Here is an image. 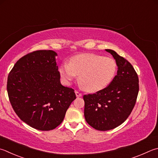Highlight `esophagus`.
<instances>
[{
    "instance_id": "esophagus-1",
    "label": "esophagus",
    "mask_w": 158,
    "mask_h": 158,
    "mask_svg": "<svg viewBox=\"0 0 158 158\" xmlns=\"http://www.w3.org/2000/svg\"><path fill=\"white\" fill-rule=\"evenodd\" d=\"M75 94H76L77 97H80L82 96V94L80 93L79 92H78V91H75Z\"/></svg>"
}]
</instances>
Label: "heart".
Masks as SVG:
<instances>
[{
    "label": "heart",
    "instance_id": "heart-1",
    "mask_svg": "<svg viewBox=\"0 0 158 158\" xmlns=\"http://www.w3.org/2000/svg\"><path fill=\"white\" fill-rule=\"evenodd\" d=\"M115 60L95 54H81L72 57L70 64L65 63L59 68L61 79L69 85L77 75L85 90L95 93L107 87L117 73Z\"/></svg>",
    "mask_w": 158,
    "mask_h": 158
}]
</instances>
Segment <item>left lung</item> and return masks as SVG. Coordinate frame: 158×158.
I'll list each match as a JSON object with an SVG mask.
<instances>
[{
    "label": "left lung",
    "mask_w": 158,
    "mask_h": 158,
    "mask_svg": "<svg viewBox=\"0 0 158 158\" xmlns=\"http://www.w3.org/2000/svg\"><path fill=\"white\" fill-rule=\"evenodd\" d=\"M115 59L117 75L106 88L84 95L85 121L98 131L111 130L130 115L139 92V79L130 63L113 50L106 49Z\"/></svg>",
    "instance_id": "obj_1"
}]
</instances>
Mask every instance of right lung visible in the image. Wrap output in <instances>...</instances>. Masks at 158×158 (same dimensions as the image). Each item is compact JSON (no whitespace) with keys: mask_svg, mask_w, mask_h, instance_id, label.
<instances>
[{"mask_svg":"<svg viewBox=\"0 0 158 158\" xmlns=\"http://www.w3.org/2000/svg\"><path fill=\"white\" fill-rule=\"evenodd\" d=\"M53 50H38L17 61L7 78V90L14 110L23 122L40 131L53 130L63 122L76 99L64 86Z\"/></svg>","mask_w":158,"mask_h":158,"instance_id":"add662e5","label":"right lung"}]
</instances>
